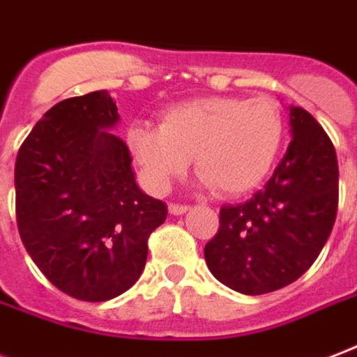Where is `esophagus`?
Listing matches in <instances>:
<instances>
[{
	"label": "esophagus",
	"mask_w": 357,
	"mask_h": 357,
	"mask_svg": "<svg viewBox=\"0 0 357 357\" xmlns=\"http://www.w3.org/2000/svg\"><path fill=\"white\" fill-rule=\"evenodd\" d=\"M168 211L172 215H183L189 211V206H185V204H170V206H168Z\"/></svg>",
	"instance_id": "1"
}]
</instances>
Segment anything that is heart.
<instances>
[{
    "mask_svg": "<svg viewBox=\"0 0 357 357\" xmlns=\"http://www.w3.org/2000/svg\"><path fill=\"white\" fill-rule=\"evenodd\" d=\"M282 132L275 100L200 97L168 108L159 127L135 123L127 144L144 181L157 192L183 176L195 157L202 183L234 197L255 189L268 176Z\"/></svg>",
    "mask_w": 357,
    "mask_h": 357,
    "instance_id": "obj_1",
    "label": "heart"
}]
</instances>
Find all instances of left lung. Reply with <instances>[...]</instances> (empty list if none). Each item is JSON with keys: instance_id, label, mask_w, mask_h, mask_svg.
I'll list each match as a JSON object with an SVG mask.
<instances>
[{"instance_id": "1", "label": "left lung", "mask_w": 357, "mask_h": 357, "mask_svg": "<svg viewBox=\"0 0 357 357\" xmlns=\"http://www.w3.org/2000/svg\"><path fill=\"white\" fill-rule=\"evenodd\" d=\"M292 140L262 190L222 206L204 247L217 281L247 296L273 292L305 273L330 238L339 204V165L330 136L290 106Z\"/></svg>"}]
</instances>
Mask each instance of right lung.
<instances>
[{
  "label": "right lung",
  "mask_w": 357,
  "mask_h": 357,
  "mask_svg": "<svg viewBox=\"0 0 357 357\" xmlns=\"http://www.w3.org/2000/svg\"><path fill=\"white\" fill-rule=\"evenodd\" d=\"M110 93L70 97L37 121L15 167L22 243L45 277L70 298L106 301L142 275L148 238L167 204L135 181Z\"/></svg>",
  "instance_id": "1"
}]
</instances>
